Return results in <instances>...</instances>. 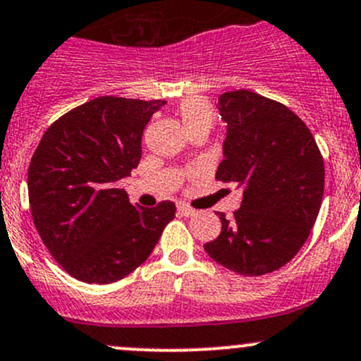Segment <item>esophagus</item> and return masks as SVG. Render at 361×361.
<instances>
[{"label": "esophagus", "mask_w": 361, "mask_h": 361, "mask_svg": "<svg viewBox=\"0 0 361 361\" xmlns=\"http://www.w3.org/2000/svg\"><path fill=\"white\" fill-rule=\"evenodd\" d=\"M178 211H180L181 214H183V216H187V217H192V216H195V214H197L195 209L190 207V205H187V204H178Z\"/></svg>", "instance_id": "1"}]
</instances>
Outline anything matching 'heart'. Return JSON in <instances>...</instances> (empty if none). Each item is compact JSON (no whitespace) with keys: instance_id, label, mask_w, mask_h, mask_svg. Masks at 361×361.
<instances>
[{"instance_id":"1","label":"heart","mask_w":361,"mask_h":361,"mask_svg":"<svg viewBox=\"0 0 361 361\" xmlns=\"http://www.w3.org/2000/svg\"><path fill=\"white\" fill-rule=\"evenodd\" d=\"M176 114L188 137L192 133H209L216 121V111L207 99L199 96L185 97L178 104Z\"/></svg>"}]
</instances>
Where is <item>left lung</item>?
Returning a JSON list of instances; mask_svg holds the SVG:
<instances>
[{
	"label": "left lung",
	"mask_w": 361,
	"mask_h": 361,
	"mask_svg": "<svg viewBox=\"0 0 361 361\" xmlns=\"http://www.w3.org/2000/svg\"><path fill=\"white\" fill-rule=\"evenodd\" d=\"M228 123L219 181L243 187L240 209L221 219L204 245L212 260L240 276L286 265L314 228L324 197V159L308 126L290 108L252 90L219 96Z\"/></svg>",
	"instance_id": "left-lung-1"
}]
</instances>
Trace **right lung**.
Here are the masks:
<instances>
[{
  "mask_svg": "<svg viewBox=\"0 0 361 361\" xmlns=\"http://www.w3.org/2000/svg\"><path fill=\"white\" fill-rule=\"evenodd\" d=\"M166 101L102 96L46 130L29 164V202L53 259L90 284H109L144 264L173 221V202L132 205L116 181L142 157V133Z\"/></svg>",
  "mask_w": 361,
  "mask_h": 361,
  "instance_id": "add662e5",
  "label": "right lung"
}]
</instances>
